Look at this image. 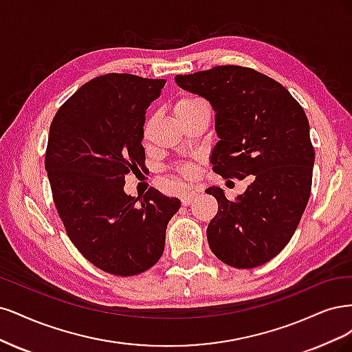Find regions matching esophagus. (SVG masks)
<instances>
[{
  "label": "esophagus",
  "instance_id": "1",
  "mask_svg": "<svg viewBox=\"0 0 352 352\" xmlns=\"http://www.w3.org/2000/svg\"><path fill=\"white\" fill-rule=\"evenodd\" d=\"M199 195L197 190H190V191H186L183 196H181V201H183L184 206H188L190 203L196 199V196Z\"/></svg>",
  "mask_w": 352,
  "mask_h": 352
}]
</instances>
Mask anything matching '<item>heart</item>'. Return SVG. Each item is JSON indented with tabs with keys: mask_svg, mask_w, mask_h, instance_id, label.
<instances>
[{
	"mask_svg": "<svg viewBox=\"0 0 352 352\" xmlns=\"http://www.w3.org/2000/svg\"><path fill=\"white\" fill-rule=\"evenodd\" d=\"M200 104H203V100L199 99V98H183L179 99L177 104H175V116L177 118H183L186 117L187 114H190V112L195 109L196 107H199ZM177 171L179 174H183L184 177H192L196 174V165L195 164H181L177 166Z\"/></svg>",
	"mask_w": 352,
	"mask_h": 352,
	"instance_id": "obj_1",
	"label": "heart"
}]
</instances>
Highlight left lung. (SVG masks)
<instances>
[{"mask_svg": "<svg viewBox=\"0 0 352 352\" xmlns=\"http://www.w3.org/2000/svg\"><path fill=\"white\" fill-rule=\"evenodd\" d=\"M175 83L214 111L213 171L223 178L254 175L234 201L219 187L206 188L218 200L206 231L210 250L236 269L269 262L289 243L310 197L314 149L304 109L280 83L247 67L178 74Z\"/></svg>", "mask_w": 352, "mask_h": 352, "instance_id": "obj_1", "label": "left lung"}]
</instances>
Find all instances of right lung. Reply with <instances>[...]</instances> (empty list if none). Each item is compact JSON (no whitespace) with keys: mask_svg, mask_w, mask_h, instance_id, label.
Masks as SVG:
<instances>
[{"mask_svg":"<svg viewBox=\"0 0 352 352\" xmlns=\"http://www.w3.org/2000/svg\"><path fill=\"white\" fill-rule=\"evenodd\" d=\"M164 78L109 73L95 77L56 111L45 169L67 235L90 263L133 276L161 258L166 225L179 200L149 188L124 192L126 175L144 168L146 109Z\"/></svg>","mask_w":352,"mask_h":352,"instance_id":"obj_1","label":"right lung"}]
</instances>
